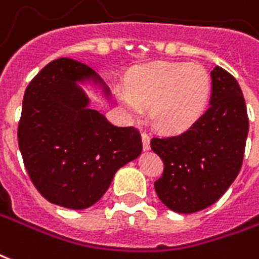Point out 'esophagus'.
Instances as JSON below:
<instances>
[{
	"instance_id": "34e87169",
	"label": "esophagus",
	"mask_w": 259,
	"mask_h": 259,
	"mask_svg": "<svg viewBox=\"0 0 259 259\" xmlns=\"http://www.w3.org/2000/svg\"><path fill=\"white\" fill-rule=\"evenodd\" d=\"M141 139H143V148L144 151H148L151 148V143H149V136L147 133H143L141 135Z\"/></svg>"
}]
</instances>
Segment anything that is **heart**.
Listing matches in <instances>:
<instances>
[{
  "mask_svg": "<svg viewBox=\"0 0 259 259\" xmlns=\"http://www.w3.org/2000/svg\"><path fill=\"white\" fill-rule=\"evenodd\" d=\"M212 81L200 63L159 61L140 67L127 88L119 89V101L130 116L149 118L162 132L177 133L191 127L207 108Z\"/></svg>",
  "mask_w": 259,
  "mask_h": 259,
  "instance_id": "heart-1",
  "label": "heart"
}]
</instances>
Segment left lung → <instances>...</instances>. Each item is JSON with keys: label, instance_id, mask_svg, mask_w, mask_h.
<instances>
[{"label": "left lung", "instance_id": "8db88e82", "mask_svg": "<svg viewBox=\"0 0 259 259\" xmlns=\"http://www.w3.org/2000/svg\"><path fill=\"white\" fill-rule=\"evenodd\" d=\"M211 79V104L198 122L180 135L151 140L164 166L155 191L173 211L188 214L211 206L242 167L248 133L242 89L235 76L218 66Z\"/></svg>", "mask_w": 259, "mask_h": 259}]
</instances>
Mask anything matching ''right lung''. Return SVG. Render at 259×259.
<instances>
[{"mask_svg":"<svg viewBox=\"0 0 259 259\" xmlns=\"http://www.w3.org/2000/svg\"><path fill=\"white\" fill-rule=\"evenodd\" d=\"M95 75L81 61H51L28 83L17 141L34 187L48 202L82 210L99 202L118 168L141 154V135L118 127L99 111L75 82Z\"/></svg>","mask_w":259,"mask_h":259,"instance_id":"right-lung-1","label":"right lung"}]
</instances>
